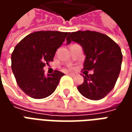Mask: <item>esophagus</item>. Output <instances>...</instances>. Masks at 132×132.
Here are the masks:
<instances>
[{"label":"esophagus","instance_id":"esophagus-1","mask_svg":"<svg viewBox=\"0 0 132 132\" xmlns=\"http://www.w3.org/2000/svg\"><path fill=\"white\" fill-rule=\"evenodd\" d=\"M68 74H69V76H72V77H74V76H76V74L75 73H69Z\"/></svg>","mask_w":132,"mask_h":132}]
</instances>
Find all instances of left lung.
Returning a JSON list of instances; mask_svg holds the SVG:
<instances>
[{
    "instance_id": "left-lung-1",
    "label": "left lung",
    "mask_w": 132,
    "mask_h": 132,
    "mask_svg": "<svg viewBox=\"0 0 132 132\" xmlns=\"http://www.w3.org/2000/svg\"><path fill=\"white\" fill-rule=\"evenodd\" d=\"M79 44L86 55L83 69L93 70V74L83 76V83L77 87L83 96L93 100L105 97L113 89L118 78L122 62L119 45L110 37L93 31L71 32L66 39Z\"/></svg>"
}]
</instances>
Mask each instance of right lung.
Instances as JSON below:
<instances>
[{
  "mask_svg": "<svg viewBox=\"0 0 132 132\" xmlns=\"http://www.w3.org/2000/svg\"><path fill=\"white\" fill-rule=\"evenodd\" d=\"M70 32L39 31L22 39L11 56V68L18 86L35 99L52 95L64 73L55 71L44 75L43 68L53 61L56 52Z\"/></svg>",
  "mask_w": 132,
  "mask_h": 132,
  "instance_id": "add662e5",
  "label": "right lung"
}]
</instances>
